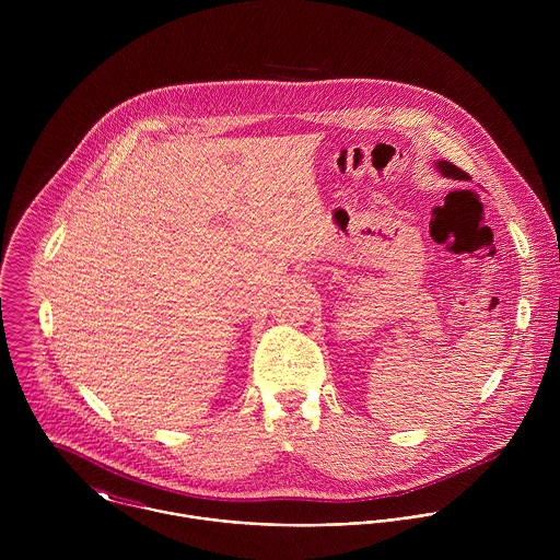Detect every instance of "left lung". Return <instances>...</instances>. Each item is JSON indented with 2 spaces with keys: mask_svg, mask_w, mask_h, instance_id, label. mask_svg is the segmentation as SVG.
Instances as JSON below:
<instances>
[{
  "mask_svg": "<svg viewBox=\"0 0 560 560\" xmlns=\"http://www.w3.org/2000/svg\"><path fill=\"white\" fill-rule=\"evenodd\" d=\"M438 170H440L444 176H451V178H466V176H468L462 167H457V165L451 163V161H440V163H438Z\"/></svg>",
  "mask_w": 560,
  "mask_h": 560,
  "instance_id": "obj_1",
  "label": "left lung"
}]
</instances>
